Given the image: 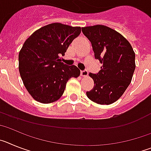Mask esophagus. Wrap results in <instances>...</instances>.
<instances>
[{"instance_id":"34e87169","label":"esophagus","mask_w":151,"mask_h":151,"mask_svg":"<svg viewBox=\"0 0 151 151\" xmlns=\"http://www.w3.org/2000/svg\"><path fill=\"white\" fill-rule=\"evenodd\" d=\"M81 76H88V72L87 70H82L81 73H80Z\"/></svg>"}]
</instances>
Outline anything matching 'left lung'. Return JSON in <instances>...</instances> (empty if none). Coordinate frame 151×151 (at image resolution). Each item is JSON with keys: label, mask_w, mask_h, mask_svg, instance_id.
Listing matches in <instances>:
<instances>
[{"label": "left lung", "mask_w": 151, "mask_h": 151, "mask_svg": "<svg viewBox=\"0 0 151 151\" xmlns=\"http://www.w3.org/2000/svg\"><path fill=\"white\" fill-rule=\"evenodd\" d=\"M91 43L94 57L102 64L97 74L89 73L94 88L86 92L98 104H111L129 87L135 69V54L130 43L116 31L102 25L82 28Z\"/></svg>", "instance_id": "obj_1"}]
</instances>
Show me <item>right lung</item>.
<instances>
[{
  "mask_svg": "<svg viewBox=\"0 0 151 151\" xmlns=\"http://www.w3.org/2000/svg\"><path fill=\"white\" fill-rule=\"evenodd\" d=\"M81 28L55 23L35 31L19 54V70L24 85L35 101L50 104L60 98L68 80L79 76L78 67L60 62Z\"/></svg>",
  "mask_w": 151,
  "mask_h": 151,
  "instance_id": "right-lung-1",
  "label": "right lung"
}]
</instances>
